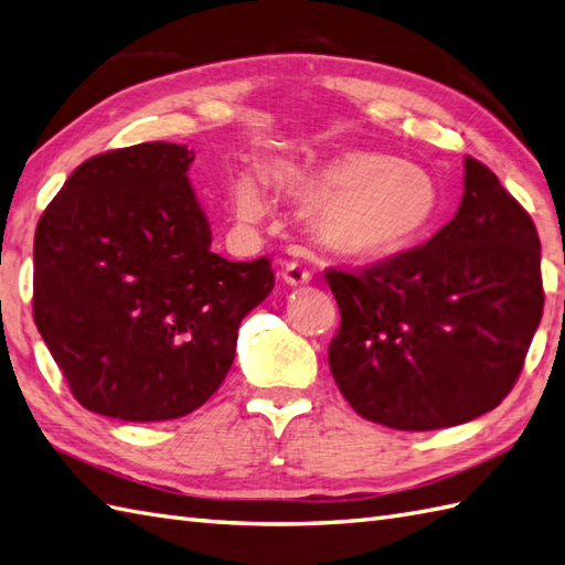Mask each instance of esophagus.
<instances>
[{"mask_svg":"<svg viewBox=\"0 0 565 565\" xmlns=\"http://www.w3.org/2000/svg\"><path fill=\"white\" fill-rule=\"evenodd\" d=\"M282 280L292 287L307 285L311 280V273L305 266H299L297 260H290V263H285V268H282Z\"/></svg>","mask_w":565,"mask_h":565,"instance_id":"obj_1","label":"esophagus"}]
</instances>
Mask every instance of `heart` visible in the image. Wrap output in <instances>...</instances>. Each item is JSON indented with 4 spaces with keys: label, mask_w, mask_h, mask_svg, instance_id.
I'll use <instances>...</instances> for the list:
<instances>
[{
    "label": "heart",
    "mask_w": 565,
    "mask_h": 565,
    "mask_svg": "<svg viewBox=\"0 0 565 565\" xmlns=\"http://www.w3.org/2000/svg\"><path fill=\"white\" fill-rule=\"evenodd\" d=\"M268 179L285 198L315 203L317 239L343 256L394 254L428 227L437 210V185L428 171L362 149L309 164L278 159ZM230 195L242 222H256L266 212V181L254 169L236 173Z\"/></svg>",
    "instance_id": "b5f03b06"
}]
</instances>
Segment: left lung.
Segmentation results:
<instances>
[{
    "label": "left lung",
    "instance_id": "8db88e82",
    "mask_svg": "<svg viewBox=\"0 0 565 565\" xmlns=\"http://www.w3.org/2000/svg\"><path fill=\"white\" fill-rule=\"evenodd\" d=\"M341 309L331 374L362 418L452 428L515 386L544 311L530 212L473 157L457 215L428 244L358 273L329 268Z\"/></svg>",
    "mask_w": 565,
    "mask_h": 565
}]
</instances>
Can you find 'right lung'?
<instances>
[{"mask_svg":"<svg viewBox=\"0 0 565 565\" xmlns=\"http://www.w3.org/2000/svg\"><path fill=\"white\" fill-rule=\"evenodd\" d=\"M183 145L145 142L74 169L38 220L33 321L84 408L181 418L217 392L270 260L212 254Z\"/></svg>","mask_w":565,"mask_h":565,"instance_id":"obj_1","label":"right lung"}]
</instances>
